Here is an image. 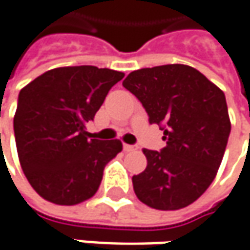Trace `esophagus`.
<instances>
[{
	"label": "esophagus",
	"mask_w": 250,
	"mask_h": 250,
	"mask_svg": "<svg viewBox=\"0 0 250 250\" xmlns=\"http://www.w3.org/2000/svg\"><path fill=\"white\" fill-rule=\"evenodd\" d=\"M123 149H125V152H130V151H134V149H136V146H130V144H123Z\"/></svg>",
	"instance_id": "1"
}]
</instances>
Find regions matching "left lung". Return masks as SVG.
I'll return each mask as SVG.
<instances>
[{"label": "left lung", "mask_w": 250, "mask_h": 250, "mask_svg": "<svg viewBox=\"0 0 250 250\" xmlns=\"http://www.w3.org/2000/svg\"><path fill=\"white\" fill-rule=\"evenodd\" d=\"M123 86L143 104L149 125L164 130L167 146L144 149L146 168L133 176L138 200L157 210H179L211 185L221 165L231 122L224 92L185 64L141 68Z\"/></svg>", "instance_id": "left-lung-1"}]
</instances>
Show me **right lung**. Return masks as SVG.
<instances>
[{"mask_svg":"<svg viewBox=\"0 0 250 250\" xmlns=\"http://www.w3.org/2000/svg\"><path fill=\"white\" fill-rule=\"evenodd\" d=\"M123 77L93 65L60 67L21 89L14 117L18 157L43 199L74 206L98 191L106 164L123 146L120 140L92 138L85 125Z\"/></svg>","mask_w":250,"mask_h":250,"instance_id":"add662e5","label":"right lung"}]
</instances>
